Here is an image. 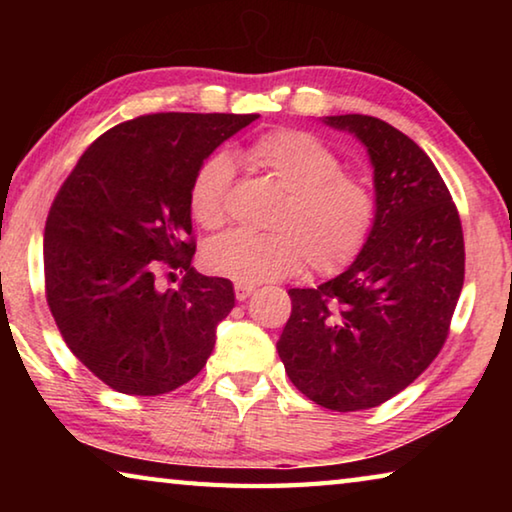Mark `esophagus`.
Instances as JSON below:
<instances>
[{
	"label": "esophagus",
	"mask_w": 512,
	"mask_h": 512,
	"mask_svg": "<svg viewBox=\"0 0 512 512\" xmlns=\"http://www.w3.org/2000/svg\"><path fill=\"white\" fill-rule=\"evenodd\" d=\"M253 291H255L253 284H244V282H237V284H235V296H237V300L250 298V296H253Z\"/></svg>",
	"instance_id": "obj_1"
}]
</instances>
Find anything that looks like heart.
Segmentation results:
<instances>
[{
    "label": "heart",
    "mask_w": 512,
    "mask_h": 512,
    "mask_svg": "<svg viewBox=\"0 0 512 512\" xmlns=\"http://www.w3.org/2000/svg\"><path fill=\"white\" fill-rule=\"evenodd\" d=\"M253 169L282 192L268 235L228 232L207 244L210 271L255 284L311 271L332 275L352 264L377 223V196L366 180L341 171V160L318 137L296 128H277L239 151ZM232 164L212 155L189 187V210L205 230H219L230 216Z\"/></svg>",
    "instance_id": "1"
}]
</instances>
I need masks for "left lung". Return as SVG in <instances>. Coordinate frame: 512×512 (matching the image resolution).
Masks as SVG:
<instances>
[{
  "label": "left lung",
  "mask_w": 512,
  "mask_h": 512,
  "mask_svg": "<svg viewBox=\"0 0 512 512\" xmlns=\"http://www.w3.org/2000/svg\"><path fill=\"white\" fill-rule=\"evenodd\" d=\"M325 124L368 146L377 223L348 271L316 289H289L277 354L302 395L345 413L391 400L443 350L465 244L445 180L411 137L368 115Z\"/></svg>",
  "instance_id": "1"
}]
</instances>
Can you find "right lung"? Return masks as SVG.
I'll use <instances>...</instances> for the list:
<instances>
[{
	"instance_id": "obj_1",
	"label": "right lung",
	"mask_w": 512,
	"mask_h": 512,
	"mask_svg": "<svg viewBox=\"0 0 512 512\" xmlns=\"http://www.w3.org/2000/svg\"><path fill=\"white\" fill-rule=\"evenodd\" d=\"M259 115L153 112L94 140L45 223V296L85 368L126 395L176 391L203 370L232 282L192 268L189 187L216 146ZM186 273L176 290L160 274Z\"/></svg>"
}]
</instances>
